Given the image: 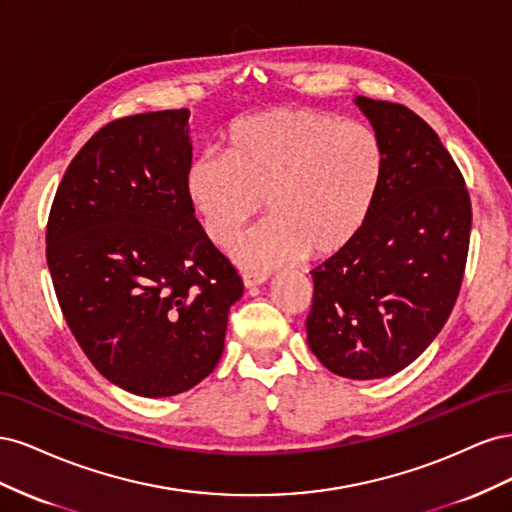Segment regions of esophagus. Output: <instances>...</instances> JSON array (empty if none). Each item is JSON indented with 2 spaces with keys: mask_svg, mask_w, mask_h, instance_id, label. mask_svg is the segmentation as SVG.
<instances>
[{
  "mask_svg": "<svg viewBox=\"0 0 512 512\" xmlns=\"http://www.w3.org/2000/svg\"><path fill=\"white\" fill-rule=\"evenodd\" d=\"M243 277V284H245V288H254V286H262V284H265L267 280H269V275L267 273H243L241 275Z\"/></svg>",
  "mask_w": 512,
  "mask_h": 512,
  "instance_id": "34e87169",
  "label": "esophagus"
}]
</instances>
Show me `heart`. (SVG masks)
<instances>
[{
  "mask_svg": "<svg viewBox=\"0 0 512 512\" xmlns=\"http://www.w3.org/2000/svg\"><path fill=\"white\" fill-rule=\"evenodd\" d=\"M382 175L384 147L367 123L275 106L232 123L226 153L198 156L185 194L220 247L235 241L267 200L271 220L237 243L235 258L275 267L342 252L374 209Z\"/></svg>",
  "mask_w": 512,
  "mask_h": 512,
  "instance_id": "1",
  "label": "heart"
}]
</instances>
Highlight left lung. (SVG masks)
<instances>
[{
  "label": "left lung",
  "instance_id": "8db88e82",
  "mask_svg": "<svg viewBox=\"0 0 512 512\" xmlns=\"http://www.w3.org/2000/svg\"><path fill=\"white\" fill-rule=\"evenodd\" d=\"M384 147L365 226L312 271L307 344L333 374L376 380L408 367L442 331L466 269L472 205L438 134L410 108L356 96Z\"/></svg>",
  "mask_w": 512,
  "mask_h": 512
}]
</instances>
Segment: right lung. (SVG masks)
I'll return each instance as SVG.
<instances>
[{
	"instance_id": "obj_1",
	"label": "right lung",
	"mask_w": 512,
	"mask_h": 512,
	"mask_svg": "<svg viewBox=\"0 0 512 512\" xmlns=\"http://www.w3.org/2000/svg\"><path fill=\"white\" fill-rule=\"evenodd\" d=\"M190 111L111 121L61 179L46 262L87 359L119 389L170 397L205 380L224 352L243 282L185 194Z\"/></svg>"
}]
</instances>
